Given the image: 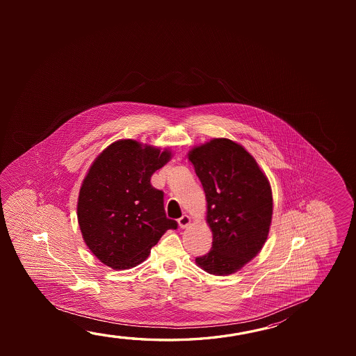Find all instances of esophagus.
Segmentation results:
<instances>
[{
    "label": "esophagus",
    "instance_id": "obj_1",
    "mask_svg": "<svg viewBox=\"0 0 356 356\" xmlns=\"http://www.w3.org/2000/svg\"><path fill=\"white\" fill-rule=\"evenodd\" d=\"M179 226L180 228H186L188 225H190V222H191V218L188 217L187 215H184L182 217L179 218Z\"/></svg>",
    "mask_w": 356,
    "mask_h": 356
}]
</instances>
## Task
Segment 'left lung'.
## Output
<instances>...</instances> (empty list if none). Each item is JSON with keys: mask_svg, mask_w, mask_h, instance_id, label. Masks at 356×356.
I'll return each instance as SVG.
<instances>
[{"mask_svg": "<svg viewBox=\"0 0 356 356\" xmlns=\"http://www.w3.org/2000/svg\"><path fill=\"white\" fill-rule=\"evenodd\" d=\"M188 160L204 187L213 236L211 251L196 263L207 273H234L268 237L273 212L268 179L243 146L225 138L193 147Z\"/></svg>", "mask_w": 356, "mask_h": 356, "instance_id": "left-lung-1", "label": "left lung"}]
</instances>
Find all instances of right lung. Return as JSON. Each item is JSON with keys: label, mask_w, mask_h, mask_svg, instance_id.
I'll return each mask as SVG.
<instances>
[{"label": "right lung", "mask_w": 356, "mask_h": 356, "mask_svg": "<svg viewBox=\"0 0 356 356\" xmlns=\"http://www.w3.org/2000/svg\"><path fill=\"white\" fill-rule=\"evenodd\" d=\"M170 159L168 149L125 139L94 160L79 191L76 215L86 245L105 266L133 268L168 229L177 228L165 213L163 191L150 184Z\"/></svg>", "instance_id": "right-lung-1"}]
</instances>
